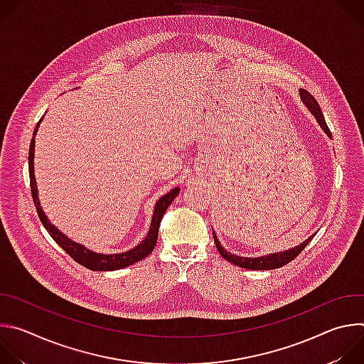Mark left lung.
Wrapping results in <instances>:
<instances>
[{
  "mask_svg": "<svg viewBox=\"0 0 364 364\" xmlns=\"http://www.w3.org/2000/svg\"><path fill=\"white\" fill-rule=\"evenodd\" d=\"M299 96H301V100L304 105L306 107V109L314 115V118L317 119L318 125L321 127V129L331 138V132L326 124V119H324V115L321 112V108L318 105V102L314 99V96L311 95L309 92L304 90V89H299ZM316 236L311 235L308 239H305L301 245L292 247V249H287L284 252H278V253H269L267 256H257V257H246V256H237V255H233L230 252H228L222 243L219 242L218 239V235L213 232V237H215V243H216V247L219 250V253L226 259V261H229L230 264L236 265V267H240V268H245V269H252V271H267V269H278L287 264H289L292 259L295 256H298L301 253V250L313 240V237Z\"/></svg>",
  "mask_w": 364,
  "mask_h": 364,
  "instance_id": "obj_1",
  "label": "left lung"
}]
</instances>
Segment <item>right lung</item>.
Returning a JSON list of instances; mask_svg holds the SVG:
<instances>
[{
    "label": "right lung",
    "instance_id": "add662e5",
    "mask_svg": "<svg viewBox=\"0 0 364 364\" xmlns=\"http://www.w3.org/2000/svg\"><path fill=\"white\" fill-rule=\"evenodd\" d=\"M43 121V118L38 121L31 142H30V149H28V171H30V186H31V194H33V200H34V205L37 215L43 223V226L46 228V230L48 232V235L53 237V240L66 252L69 253L75 261L80 265H83L85 268L90 269V271H117V269H122L127 268L138 261H142L144 257H146L155 247V243H157L159 239V228L161 223V219L166 213V210L168 209V205L173 203V200L178 196L180 193V187H174L171 191H168L167 194H164L157 203L154 205V213H152V219H151V225H149V230L146 233V236L142 239L141 243H138L135 247L127 250V252H121V253H97L93 252L90 249H87L85 245H80L77 242H73L72 239H69L63 232H60L53 223H51L43 207L40 205V200H38V190H37V183H36V176H34V148H36V134L38 131L40 122Z\"/></svg>",
    "mask_w": 364,
    "mask_h": 364
}]
</instances>
